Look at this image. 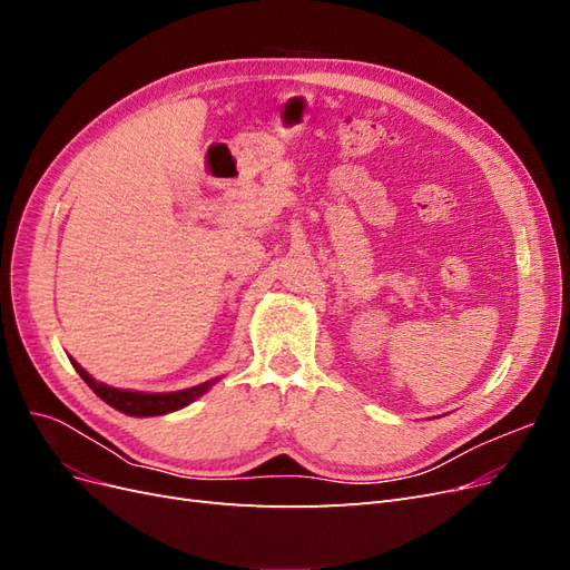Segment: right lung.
<instances>
[{
  "mask_svg": "<svg viewBox=\"0 0 570 570\" xmlns=\"http://www.w3.org/2000/svg\"><path fill=\"white\" fill-rule=\"evenodd\" d=\"M73 368L78 371V375L82 377L85 383L90 385V390L101 396L109 406L118 409L128 413V416H161V413H170L176 409L187 406L189 402H195L199 394H204L209 390L216 381H209L204 385L197 387H189V390H180V392H166V394H145V392H130V390H116L109 385H101L92 377L85 373L78 364H73Z\"/></svg>",
  "mask_w": 570,
  "mask_h": 570,
  "instance_id": "1",
  "label": "right lung"
}]
</instances>
